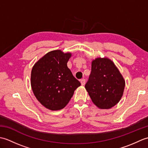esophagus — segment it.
<instances>
[{
  "label": "esophagus",
  "mask_w": 148,
  "mask_h": 148,
  "mask_svg": "<svg viewBox=\"0 0 148 148\" xmlns=\"http://www.w3.org/2000/svg\"><path fill=\"white\" fill-rule=\"evenodd\" d=\"M81 83L82 85H84L86 83V79H81Z\"/></svg>",
  "instance_id": "obj_1"
}]
</instances>
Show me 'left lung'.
Returning <instances> with one entry per match:
<instances>
[{
  "instance_id": "8db88e82",
  "label": "left lung",
  "mask_w": 148,
  "mask_h": 148,
  "mask_svg": "<svg viewBox=\"0 0 148 148\" xmlns=\"http://www.w3.org/2000/svg\"><path fill=\"white\" fill-rule=\"evenodd\" d=\"M123 77L108 58H96L85 88L94 104L100 109H110L118 103L123 93Z\"/></svg>"
}]
</instances>
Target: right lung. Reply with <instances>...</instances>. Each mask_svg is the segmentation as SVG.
Returning a JSON list of instances; mask_svg holds the SVG:
<instances>
[{
  "mask_svg": "<svg viewBox=\"0 0 148 148\" xmlns=\"http://www.w3.org/2000/svg\"><path fill=\"white\" fill-rule=\"evenodd\" d=\"M71 53L60 50L50 51L34 65L31 72V86L37 99L47 109H62L69 103L81 85L67 67Z\"/></svg>",
  "mask_w": 148,
  "mask_h": 148,
  "instance_id": "right-lung-1",
  "label": "right lung"
}]
</instances>
